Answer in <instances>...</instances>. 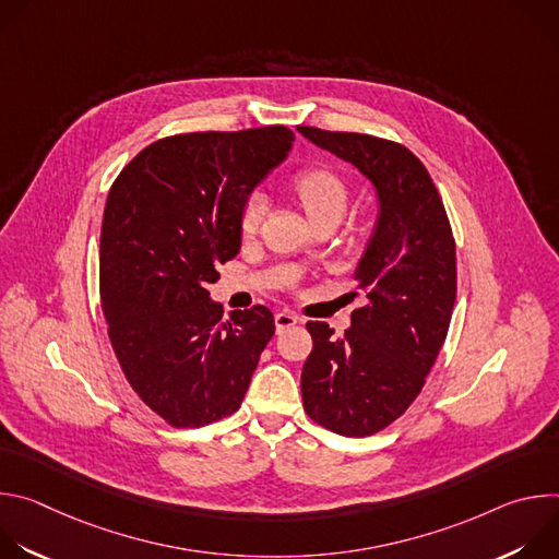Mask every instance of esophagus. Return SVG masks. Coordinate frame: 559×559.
<instances>
[{"instance_id": "esophagus-1", "label": "esophagus", "mask_w": 559, "mask_h": 559, "mask_svg": "<svg viewBox=\"0 0 559 559\" xmlns=\"http://www.w3.org/2000/svg\"><path fill=\"white\" fill-rule=\"evenodd\" d=\"M274 323H276V332L281 334L283 330H287V328L300 323V318H298L296 313H292V311H278V313L274 316Z\"/></svg>"}]
</instances>
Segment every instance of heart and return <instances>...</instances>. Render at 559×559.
Segmentation results:
<instances>
[{"label": "heart", "mask_w": 559, "mask_h": 559, "mask_svg": "<svg viewBox=\"0 0 559 559\" xmlns=\"http://www.w3.org/2000/svg\"><path fill=\"white\" fill-rule=\"evenodd\" d=\"M296 194L311 216V221L321 218H341L349 203L347 181L328 168H309L296 175L294 179ZM270 210V199L263 190H254L241 210V231L252 236L259 231L265 214Z\"/></svg>", "instance_id": "1"}]
</instances>
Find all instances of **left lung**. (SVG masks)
I'll use <instances>...</instances> for the list:
<instances>
[{"instance_id":"8db88e82","label":"left lung","mask_w":559,"mask_h":559,"mask_svg":"<svg viewBox=\"0 0 559 559\" xmlns=\"http://www.w3.org/2000/svg\"><path fill=\"white\" fill-rule=\"evenodd\" d=\"M305 139L358 168L376 188L378 221L354 278L367 302L334 338L309 321L313 347L300 373L302 407L325 429L365 438L416 401L451 323L455 241L442 199L405 145L358 132L298 126Z\"/></svg>"}]
</instances>
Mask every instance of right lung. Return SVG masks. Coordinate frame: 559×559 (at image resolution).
Masks as SVG:
<instances>
[{"instance_id":"right-lung-1","label":"right lung","mask_w":559,"mask_h":559,"mask_svg":"<svg viewBox=\"0 0 559 559\" xmlns=\"http://www.w3.org/2000/svg\"><path fill=\"white\" fill-rule=\"evenodd\" d=\"M292 141L285 126L166 136L108 192L99 248L108 336L130 386L173 427L241 407L274 336L265 305L225 318L207 285L241 250L243 203Z\"/></svg>"}]
</instances>
